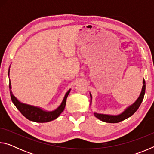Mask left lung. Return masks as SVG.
Instances as JSON below:
<instances>
[{
  "label": "left lung",
  "instance_id": "1",
  "mask_svg": "<svg viewBox=\"0 0 154 154\" xmlns=\"http://www.w3.org/2000/svg\"><path fill=\"white\" fill-rule=\"evenodd\" d=\"M143 85L142 88L141 93H140L139 97L138 98L136 102L132 104V105H130L129 107H128L123 113L118 115V116H111V115L99 114L94 113V116L98 119H100L101 121L107 122V123H118V122L123 121L124 119L129 118V117L132 116V115L137 111V109H139L140 104H141L143 100V98H144V95L145 93V81L144 79H143ZM90 97L92 98V95H91V94Z\"/></svg>",
  "mask_w": 154,
  "mask_h": 154
}]
</instances>
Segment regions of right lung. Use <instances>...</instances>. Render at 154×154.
Instances as JSON below:
<instances>
[{
    "mask_svg": "<svg viewBox=\"0 0 154 154\" xmlns=\"http://www.w3.org/2000/svg\"><path fill=\"white\" fill-rule=\"evenodd\" d=\"M8 75H9V69ZM9 90L12 102L14 104V105L16 106L18 110L20 111V113H22L25 118L29 119V120L35 122H40V123L50 122L58 118L60 115L62 113V112L64 111L65 105H66L67 96L69 94L70 91H71V90H69L66 92V94L64 96L63 100H62V103H61V105L59 106V107L58 109L53 111H45L42 110V109L40 108L36 107V106H31L29 105H26V104L20 103V101L15 97L14 95L13 94V93L11 92V82H9Z\"/></svg>",
    "mask_w": 154,
    "mask_h": 154,
    "instance_id": "add662e5",
    "label": "right lung"
}]
</instances>
